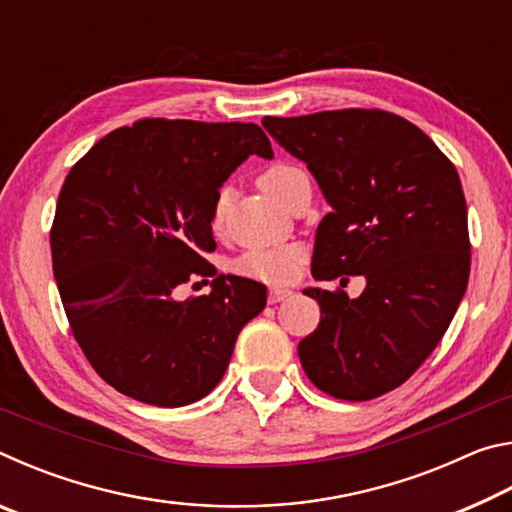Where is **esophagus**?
I'll use <instances>...</instances> for the list:
<instances>
[{"label":"esophagus","mask_w":512,"mask_h":512,"mask_svg":"<svg viewBox=\"0 0 512 512\" xmlns=\"http://www.w3.org/2000/svg\"><path fill=\"white\" fill-rule=\"evenodd\" d=\"M289 296H291L289 289H277V287H273L271 291H268V305H277V302L287 300Z\"/></svg>","instance_id":"34e87169"}]
</instances>
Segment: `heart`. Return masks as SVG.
<instances>
[{
    "mask_svg": "<svg viewBox=\"0 0 512 512\" xmlns=\"http://www.w3.org/2000/svg\"><path fill=\"white\" fill-rule=\"evenodd\" d=\"M300 176H305L302 169L293 167L289 162H275L271 167H266L257 176V185L264 192L275 198L277 203L284 201V196L289 194L291 185L296 183ZM223 219V194L216 198L212 207V225L219 228ZM302 259L300 248L296 246H277V248H264V250H248V253L239 255L232 262V271L241 277L268 284H282L289 282L298 271V264Z\"/></svg>",
    "mask_w": 512,
    "mask_h": 512,
    "instance_id": "obj_1",
    "label": "heart"
}]
</instances>
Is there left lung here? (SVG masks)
<instances>
[{"mask_svg": "<svg viewBox=\"0 0 512 512\" xmlns=\"http://www.w3.org/2000/svg\"><path fill=\"white\" fill-rule=\"evenodd\" d=\"M262 126L307 162L332 205L311 273L366 277L354 300L305 289L320 323L298 345L302 368L327 395L375 400L422 366L463 300L472 255L461 178L429 135L386 110L264 117Z\"/></svg>", "mask_w": 512, "mask_h": 512, "instance_id": "8db88e82", "label": "left lung"}]
</instances>
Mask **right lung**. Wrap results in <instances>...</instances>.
<instances>
[{
  "instance_id": "right-lung-1",
  "label": "right lung",
  "mask_w": 512,
  "mask_h": 512,
  "mask_svg": "<svg viewBox=\"0 0 512 512\" xmlns=\"http://www.w3.org/2000/svg\"><path fill=\"white\" fill-rule=\"evenodd\" d=\"M253 153L273 158L257 124L140 119L69 169L49 239L54 277L76 343L119 393L164 409L198 402L266 307L264 284L203 257L216 248L219 187ZM198 276L213 291L178 301Z\"/></svg>"
}]
</instances>
